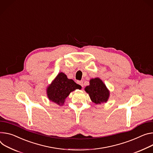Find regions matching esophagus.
<instances>
[{
	"mask_svg": "<svg viewBox=\"0 0 153 153\" xmlns=\"http://www.w3.org/2000/svg\"><path fill=\"white\" fill-rule=\"evenodd\" d=\"M77 83H78V84H79L80 85L82 86V87H84V82H83V81H82V80L81 81H78Z\"/></svg>",
	"mask_w": 153,
	"mask_h": 153,
	"instance_id": "esophagus-1",
	"label": "esophagus"
}]
</instances>
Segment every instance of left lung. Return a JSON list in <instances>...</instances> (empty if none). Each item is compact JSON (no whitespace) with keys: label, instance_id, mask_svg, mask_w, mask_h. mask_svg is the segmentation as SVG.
I'll return each instance as SVG.
<instances>
[{"label":"left lung","instance_id":"obj_1","mask_svg":"<svg viewBox=\"0 0 153 153\" xmlns=\"http://www.w3.org/2000/svg\"><path fill=\"white\" fill-rule=\"evenodd\" d=\"M85 91L88 94L91 101L96 104L107 102L110 96V91L99 77L91 79L90 85L85 88Z\"/></svg>","mask_w":153,"mask_h":153}]
</instances>
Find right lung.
Listing matches in <instances>:
<instances>
[{
  "mask_svg": "<svg viewBox=\"0 0 153 153\" xmlns=\"http://www.w3.org/2000/svg\"><path fill=\"white\" fill-rule=\"evenodd\" d=\"M81 88L80 85L77 84L73 79H68L65 73L61 72L48 85L46 93L49 101L62 106L71 92Z\"/></svg>",
  "mask_w": 153,
  "mask_h": 153,
  "instance_id": "1",
  "label": "right lung"
}]
</instances>
